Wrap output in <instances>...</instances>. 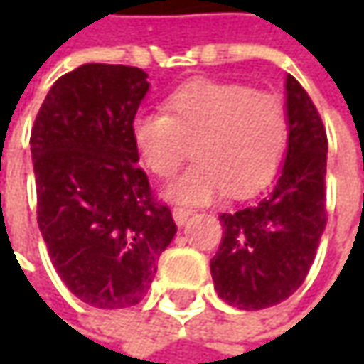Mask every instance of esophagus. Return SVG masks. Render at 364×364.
I'll use <instances>...</instances> for the list:
<instances>
[{
	"instance_id": "esophagus-1",
	"label": "esophagus",
	"mask_w": 364,
	"mask_h": 364,
	"mask_svg": "<svg viewBox=\"0 0 364 364\" xmlns=\"http://www.w3.org/2000/svg\"><path fill=\"white\" fill-rule=\"evenodd\" d=\"M190 215H192V210L186 208V206H174L172 208V217H174L176 225H184L188 220Z\"/></svg>"
}]
</instances>
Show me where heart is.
Wrapping results in <instances>:
<instances>
[{"label":"heart","instance_id":"obj_1","mask_svg":"<svg viewBox=\"0 0 364 364\" xmlns=\"http://www.w3.org/2000/svg\"><path fill=\"white\" fill-rule=\"evenodd\" d=\"M133 144L149 172L174 176L192 146L194 166L164 188L178 204H206L265 186L284 158L287 115L272 92L235 82L194 80L166 99V113L137 111Z\"/></svg>","mask_w":364,"mask_h":364}]
</instances>
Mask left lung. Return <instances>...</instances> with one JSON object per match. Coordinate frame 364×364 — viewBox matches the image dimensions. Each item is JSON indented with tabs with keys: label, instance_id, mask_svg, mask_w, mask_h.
Instances as JSON below:
<instances>
[{
	"label": "left lung",
	"instance_id": "1",
	"mask_svg": "<svg viewBox=\"0 0 364 364\" xmlns=\"http://www.w3.org/2000/svg\"><path fill=\"white\" fill-rule=\"evenodd\" d=\"M287 149L263 198L223 213V241L210 259L218 298L241 310L287 300L304 284L326 229L322 119L301 85L286 77Z\"/></svg>",
	"mask_w": 364,
	"mask_h": 364
}]
</instances>
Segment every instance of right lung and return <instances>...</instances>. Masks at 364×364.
<instances>
[{
	"label": "right lung",
	"mask_w": 364,
	"mask_h": 364,
	"mask_svg": "<svg viewBox=\"0 0 364 364\" xmlns=\"http://www.w3.org/2000/svg\"><path fill=\"white\" fill-rule=\"evenodd\" d=\"M149 91L141 68L82 64L36 115L30 149L38 227L64 286L101 310L139 304L176 225L156 203L132 137Z\"/></svg>",
	"instance_id": "1"
}]
</instances>
